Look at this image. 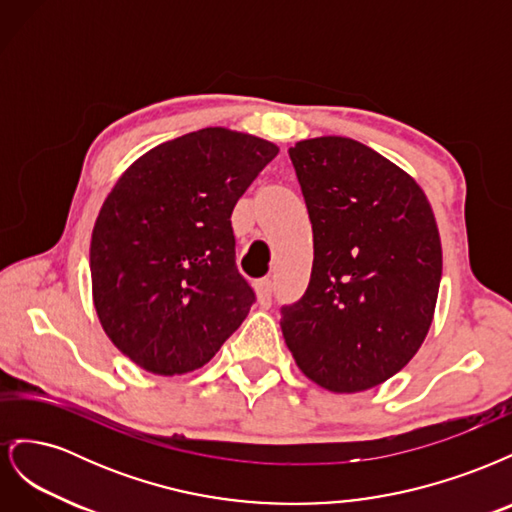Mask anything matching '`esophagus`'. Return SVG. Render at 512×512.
<instances>
[{"mask_svg": "<svg viewBox=\"0 0 512 512\" xmlns=\"http://www.w3.org/2000/svg\"><path fill=\"white\" fill-rule=\"evenodd\" d=\"M256 288V297H258V303L262 307H269L271 305V294H273V282L269 280V277H262V280H258L254 284Z\"/></svg>", "mask_w": 512, "mask_h": 512, "instance_id": "34e87169", "label": "esophagus"}]
</instances>
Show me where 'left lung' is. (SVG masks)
I'll return each mask as SVG.
<instances>
[{
	"instance_id": "obj_1",
	"label": "left lung",
	"mask_w": 512,
	"mask_h": 512,
	"mask_svg": "<svg viewBox=\"0 0 512 512\" xmlns=\"http://www.w3.org/2000/svg\"><path fill=\"white\" fill-rule=\"evenodd\" d=\"M314 230L303 297L282 333L303 374L361 393L404 369L438 301L442 245L425 192L378 151L344 136L288 149Z\"/></svg>"
}]
</instances>
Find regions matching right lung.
Returning <instances> with one entry per match:
<instances>
[{
    "label": "right lung",
    "instance_id": "obj_1",
    "mask_svg": "<svg viewBox=\"0 0 512 512\" xmlns=\"http://www.w3.org/2000/svg\"><path fill=\"white\" fill-rule=\"evenodd\" d=\"M252 134L205 128L138 158L91 232V290L108 339L151 374L209 363L256 301L230 215L275 156Z\"/></svg>",
    "mask_w": 512,
    "mask_h": 512
}]
</instances>
